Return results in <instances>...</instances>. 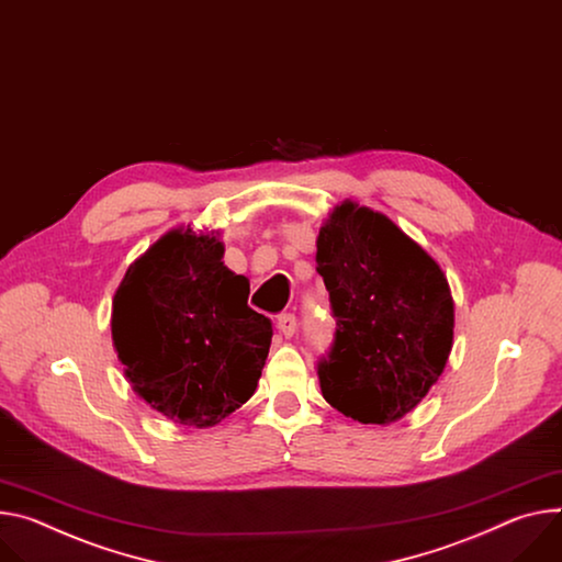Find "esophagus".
Returning a JSON list of instances; mask_svg holds the SVG:
<instances>
[{
  "instance_id": "1",
  "label": "esophagus",
  "mask_w": 562,
  "mask_h": 562,
  "mask_svg": "<svg viewBox=\"0 0 562 562\" xmlns=\"http://www.w3.org/2000/svg\"><path fill=\"white\" fill-rule=\"evenodd\" d=\"M278 331L284 336V338H291L293 334H295V327H297V321H295V316L293 314H282L280 318H278Z\"/></svg>"
}]
</instances>
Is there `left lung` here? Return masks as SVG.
<instances>
[{"label": "left lung", "instance_id": "8db88e82", "mask_svg": "<svg viewBox=\"0 0 562 562\" xmlns=\"http://www.w3.org/2000/svg\"><path fill=\"white\" fill-rule=\"evenodd\" d=\"M336 338L318 363L325 401L353 422L390 426L439 381L454 302L441 267L387 215L345 199L316 239Z\"/></svg>", "mask_w": 562, "mask_h": 562}]
</instances>
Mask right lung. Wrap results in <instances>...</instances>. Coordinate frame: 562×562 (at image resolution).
Here are the masks:
<instances>
[{
  "label": "right lung",
  "mask_w": 562,
  "mask_h": 562,
  "mask_svg": "<svg viewBox=\"0 0 562 562\" xmlns=\"http://www.w3.org/2000/svg\"><path fill=\"white\" fill-rule=\"evenodd\" d=\"M222 258L220 231L172 228L130 265L112 302L125 379L151 411L188 428L217 426L241 407L271 347V321L248 307V280Z\"/></svg>",
  "instance_id": "obj_1"
}]
</instances>
